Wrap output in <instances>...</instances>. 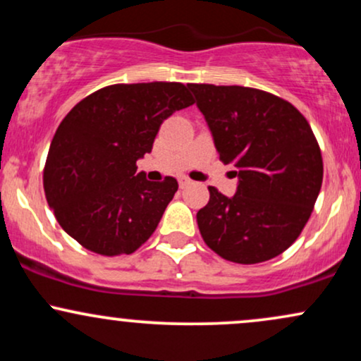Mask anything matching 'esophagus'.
Instances as JSON below:
<instances>
[{"mask_svg":"<svg viewBox=\"0 0 361 361\" xmlns=\"http://www.w3.org/2000/svg\"><path fill=\"white\" fill-rule=\"evenodd\" d=\"M178 181H180V186H181V188H185V186H188L190 183H192V181H190L188 178H186V176H181L180 180H178Z\"/></svg>","mask_w":361,"mask_h":361,"instance_id":"1","label":"esophagus"}]
</instances>
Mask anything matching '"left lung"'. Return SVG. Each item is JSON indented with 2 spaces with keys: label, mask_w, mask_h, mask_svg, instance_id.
Instances as JSON below:
<instances>
[{
  "label": "left lung",
  "mask_w": 361,
  "mask_h": 361,
  "mask_svg": "<svg viewBox=\"0 0 361 361\" xmlns=\"http://www.w3.org/2000/svg\"><path fill=\"white\" fill-rule=\"evenodd\" d=\"M198 110L224 164L239 178L234 197L209 186L197 222L210 250L233 263L255 264L295 243L322 185L321 149L292 103L246 86L195 85Z\"/></svg>",
  "instance_id": "1"
}]
</instances>
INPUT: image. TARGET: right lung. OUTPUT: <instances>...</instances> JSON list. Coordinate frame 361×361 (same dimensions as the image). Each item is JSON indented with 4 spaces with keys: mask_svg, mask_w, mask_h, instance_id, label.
Listing matches in <instances>:
<instances>
[{
    "mask_svg": "<svg viewBox=\"0 0 361 361\" xmlns=\"http://www.w3.org/2000/svg\"><path fill=\"white\" fill-rule=\"evenodd\" d=\"M195 100L181 82L111 85L78 103L57 127L44 190L57 222L86 250L132 255L151 238L178 181H149L137 159L161 123Z\"/></svg>",
    "mask_w": 361,
    "mask_h": 361,
    "instance_id": "right-lung-1",
    "label": "right lung"
}]
</instances>
